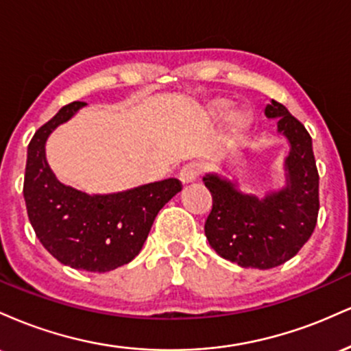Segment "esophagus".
<instances>
[{
	"instance_id": "obj_1",
	"label": "esophagus",
	"mask_w": 351,
	"mask_h": 351,
	"mask_svg": "<svg viewBox=\"0 0 351 351\" xmlns=\"http://www.w3.org/2000/svg\"><path fill=\"white\" fill-rule=\"evenodd\" d=\"M199 173H201V165L199 163L184 165V167L181 168V171H180L181 183H183V184L191 183V181H195L196 178H198Z\"/></svg>"
}]
</instances>
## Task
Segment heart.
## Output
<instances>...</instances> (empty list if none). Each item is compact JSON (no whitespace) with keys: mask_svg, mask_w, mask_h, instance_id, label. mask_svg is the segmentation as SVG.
<instances>
[{"mask_svg":"<svg viewBox=\"0 0 351 351\" xmlns=\"http://www.w3.org/2000/svg\"><path fill=\"white\" fill-rule=\"evenodd\" d=\"M229 106H231L229 100L219 99L211 104V112L215 115H223L229 108ZM247 123H249V115L245 114V112H237V114L232 117V128H234V130H243V128L247 127Z\"/></svg>","mask_w":351,"mask_h":351,"instance_id":"heart-1","label":"heart"}]
</instances>
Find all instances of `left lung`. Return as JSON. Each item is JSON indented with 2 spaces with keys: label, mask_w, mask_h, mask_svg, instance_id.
<instances>
[{
  "label": "left lung",
  "mask_w": 351,
  "mask_h": 351,
  "mask_svg": "<svg viewBox=\"0 0 351 351\" xmlns=\"http://www.w3.org/2000/svg\"><path fill=\"white\" fill-rule=\"evenodd\" d=\"M264 114L277 119V132L291 143L285 186L257 198L213 173L203 178L213 196L204 234L221 257L241 267L272 269L292 259L312 236L320 208L312 136L276 100Z\"/></svg>",
  "instance_id": "left-lung-1"
}]
</instances>
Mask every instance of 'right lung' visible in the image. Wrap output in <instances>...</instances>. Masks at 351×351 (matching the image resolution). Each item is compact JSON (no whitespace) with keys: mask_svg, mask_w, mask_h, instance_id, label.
I'll return each mask as SVG.
<instances>
[{"mask_svg":"<svg viewBox=\"0 0 351 351\" xmlns=\"http://www.w3.org/2000/svg\"><path fill=\"white\" fill-rule=\"evenodd\" d=\"M84 106L62 107L36 132L27 145L23 193L31 226L49 254L72 269L107 272L138 256L156 215L181 183L168 178L94 196L60 183L47 165L46 140Z\"/></svg>","mask_w":351,"mask_h":351,"instance_id":"1","label":"right lung"}]
</instances>
